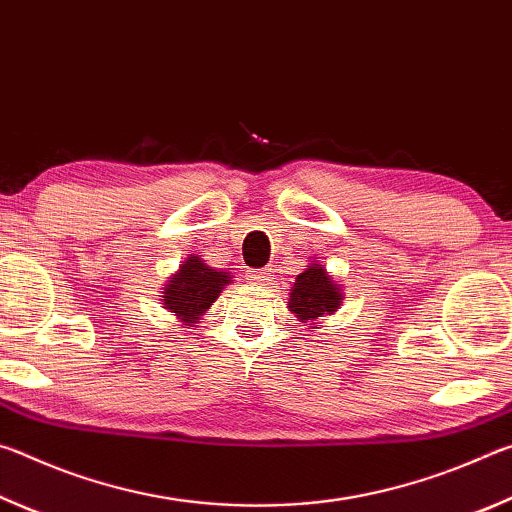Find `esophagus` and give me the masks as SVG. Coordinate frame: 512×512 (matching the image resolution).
Segmentation results:
<instances>
[{"label":"esophagus","mask_w":512,"mask_h":512,"mask_svg":"<svg viewBox=\"0 0 512 512\" xmlns=\"http://www.w3.org/2000/svg\"><path fill=\"white\" fill-rule=\"evenodd\" d=\"M248 277L257 284H266L271 280V268H253V271H248Z\"/></svg>","instance_id":"esophagus-1"}]
</instances>
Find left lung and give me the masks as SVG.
<instances>
[{"label": "left lung", "mask_w": 512, "mask_h": 512, "mask_svg": "<svg viewBox=\"0 0 512 512\" xmlns=\"http://www.w3.org/2000/svg\"><path fill=\"white\" fill-rule=\"evenodd\" d=\"M341 289L332 282L323 264H311L296 277L289 309L302 323H314L323 314H334L341 305Z\"/></svg>", "instance_id": "8db88e82"}]
</instances>
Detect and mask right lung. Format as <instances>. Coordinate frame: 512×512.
Instances as JSON below:
<instances>
[{
    "label": "right lung",
    "mask_w": 512,
    "mask_h": 512,
    "mask_svg": "<svg viewBox=\"0 0 512 512\" xmlns=\"http://www.w3.org/2000/svg\"><path fill=\"white\" fill-rule=\"evenodd\" d=\"M230 282V275L214 271L201 257H189L164 287V309H169L187 325L198 323V318L210 309L221 289Z\"/></svg>",
    "instance_id": "1"
}]
</instances>
